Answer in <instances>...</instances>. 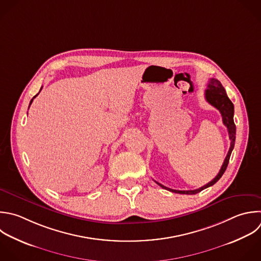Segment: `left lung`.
Listing matches in <instances>:
<instances>
[{"label":"left lung","instance_id":"8db88e82","mask_svg":"<svg viewBox=\"0 0 261 261\" xmlns=\"http://www.w3.org/2000/svg\"><path fill=\"white\" fill-rule=\"evenodd\" d=\"M205 99L209 104H211L213 107H215L220 112V114L222 116V122L227 128L228 137H229V140H230V147L228 149L226 157H225L217 175L211 181L206 184L205 186H203V187H201L197 190L178 191V190H172V189H169L167 187H164L163 185L156 181L157 185H159L161 188H163L165 190H168V191L173 192V193H178V194H187V195L197 194V193L203 191L204 189L213 186L222 176V174L224 173V171L227 167L229 157H230L231 151H232L233 146H234V141H236V125H234V122H233V104L228 99V97L225 93V90L222 87V85L220 84V82L217 81L216 79H210L209 84L207 85V90L205 91Z\"/></svg>","mask_w":261,"mask_h":261}]
</instances>
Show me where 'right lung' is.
Wrapping results in <instances>:
<instances>
[{
  "label": "right lung",
  "mask_w": 261,
  "mask_h": 261,
  "mask_svg": "<svg viewBox=\"0 0 261 261\" xmlns=\"http://www.w3.org/2000/svg\"><path fill=\"white\" fill-rule=\"evenodd\" d=\"M41 90H42V89H41ZM38 95H39V94H38ZM38 95H36V96H35V97H34V98H33V99H32V101H31V104H32V103H33V101H34V99H35V98H36V97H37V96H38ZM31 104H30V106H31Z\"/></svg>",
  "instance_id": "1"
}]
</instances>
